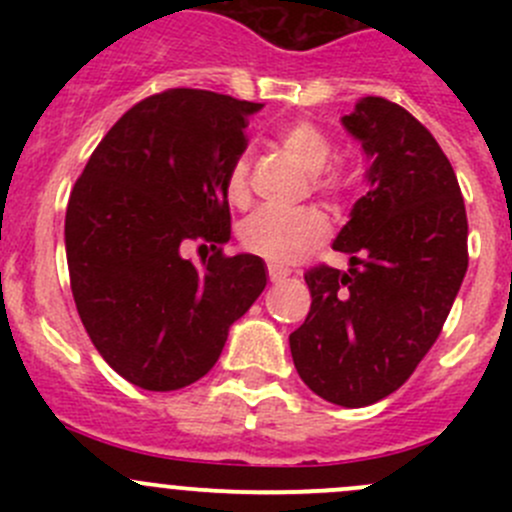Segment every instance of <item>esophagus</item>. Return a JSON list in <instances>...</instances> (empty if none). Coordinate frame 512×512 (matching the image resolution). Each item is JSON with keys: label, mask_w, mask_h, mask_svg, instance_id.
Listing matches in <instances>:
<instances>
[{"label": "esophagus", "mask_w": 512, "mask_h": 512, "mask_svg": "<svg viewBox=\"0 0 512 512\" xmlns=\"http://www.w3.org/2000/svg\"><path fill=\"white\" fill-rule=\"evenodd\" d=\"M267 270H270V280L272 282H282V280H287V277H289V272L285 270V267L270 265V267H267Z\"/></svg>", "instance_id": "obj_1"}]
</instances>
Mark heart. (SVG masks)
<instances>
[{
  "label": "heart",
  "instance_id": "b5f03b06",
  "mask_svg": "<svg viewBox=\"0 0 512 512\" xmlns=\"http://www.w3.org/2000/svg\"><path fill=\"white\" fill-rule=\"evenodd\" d=\"M277 143L289 158L297 160L309 175H314V188L324 195H339L344 183L332 173H324L334 158V143L307 121L289 123L277 136ZM227 198L232 203L247 200V160L237 158L227 175ZM242 245L255 255L265 257L272 265H294L307 257L314 247L329 237V223L319 210L304 208L297 213L282 210H257L245 220L240 230Z\"/></svg>",
  "mask_w": 512,
  "mask_h": 512
}]
</instances>
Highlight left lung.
Wrapping results in <instances>:
<instances>
[{"label": "left lung", "instance_id": "obj_1", "mask_svg": "<svg viewBox=\"0 0 512 512\" xmlns=\"http://www.w3.org/2000/svg\"><path fill=\"white\" fill-rule=\"evenodd\" d=\"M342 126L366 158V195L332 242L349 270L304 275L312 307L289 349L314 394L361 409L394 394L441 334L468 270V220L451 163L406 108L364 96Z\"/></svg>", "mask_w": 512, "mask_h": 512}]
</instances>
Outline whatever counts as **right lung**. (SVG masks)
I'll return each mask as SVG.
<instances>
[{
	"label": "right lung",
	"instance_id": "1",
	"mask_svg": "<svg viewBox=\"0 0 512 512\" xmlns=\"http://www.w3.org/2000/svg\"><path fill=\"white\" fill-rule=\"evenodd\" d=\"M262 103L173 89L136 103L71 190L64 242L76 309L98 354L146 391L203 379L267 285L262 257H225L227 175ZM190 239L216 255L182 257Z\"/></svg>",
	"mask_w": 512,
	"mask_h": 512
}]
</instances>
